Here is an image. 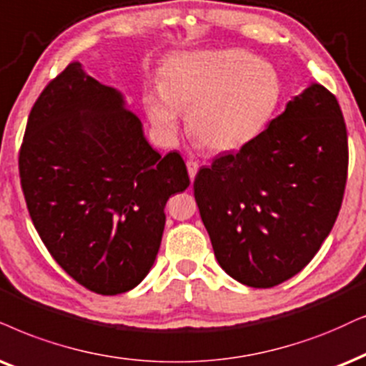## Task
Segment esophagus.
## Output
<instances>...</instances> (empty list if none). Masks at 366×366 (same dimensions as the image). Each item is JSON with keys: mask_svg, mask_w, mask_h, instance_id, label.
Wrapping results in <instances>:
<instances>
[{"mask_svg": "<svg viewBox=\"0 0 366 366\" xmlns=\"http://www.w3.org/2000/svg\"><path fill=\"white\" fill-rule=\"evenodd\" d=\"M187 165V172H189V177H191V180H194V177H196L197 170H199V162L194 160V159H189L186 162Z\"/></svg>", "mask_w": 366, "mask_h": 366, "instance_id": "1", "label": "esophagus"}]
</instances>
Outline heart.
<instances>
[{"label": "heart", "instance_id": "1", "mask_svg": "<svg viewBox=\"0 0 366 366\" xmlns=\"http://www.w3.org/2000/svg\"><path fill=\"white\" fill-rule=\"evenodd\" d=\"M282 79L274 64L244 50L175 55L165 64L160 91L145 96V111L162 135L174 137L180 113L199 149L226 154L253 142L274 118Z\"/></svg>", "mask_w": 366, "mask_h": 366}]
</instances>
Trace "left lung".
Masks as SVG:
<instances>
[{"label":"left lung","mask_w":366,"mask_h":366,"mask_svg":"<svg viewBox=\"0 0 366 366\" xmlns=\"http://www.w3.org/2000/svg\"><path fill=\"white\" fill-rule=\"evenodd\" d=\"M346 177L343 113L314 82L255 140L197 172L194 197L217 263L255 289L299 274L335 226Z\"/></svg>","instance_id":"left-lung-1"}]
</instances>
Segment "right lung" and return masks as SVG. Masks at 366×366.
<instances>
[{
  "label": "right lung",
  "instance_id": "1",
  "mask_svg": "<svg viewBox=\"0 0 366 366\" xmlns=\"http://www.w3.org/2000/svg\"><path fill=\"white\" fill-rule=\"evenodd\" d=\"M20 180L41 242L101 295L132 290L159 253L165 204L191 184L179 152L162 157L123 94L72 62L35 101Z\"/></svg>",
  "mask_w": 366,
  "mask_h": 366
}]
</instances>
